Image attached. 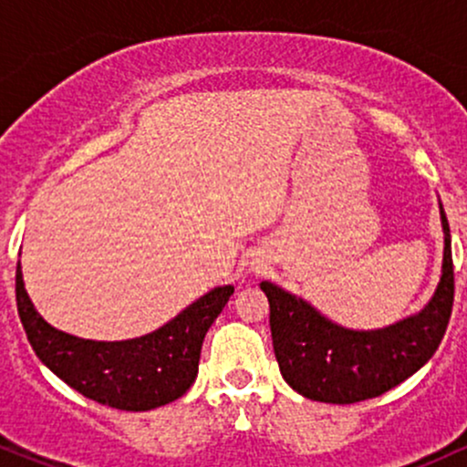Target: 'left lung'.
Returning a JSON list of instances; mask_svg holds the SVG:
<instances>
[{
  "label": "left lung",
  "instance_id": "obj_1",
  "mask_svg": "<svg viewBox=\"0 0 467 467\" xmlns=\"http://www.w3.org/2000/svg\"><path fill=\"white\" fill-rule=\"evenodd\" d=\"M439 211L443 265L435 294L420 314L384 329H347L275 283H261L278 368L296 393L325 404H356L395 389L435 356L454 301L450 226L441 203Z\"/></svg>",
  "mask_w": 467,
  "mask_h": 467
}]
</instances>
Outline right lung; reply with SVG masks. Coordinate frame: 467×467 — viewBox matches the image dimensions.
Masks as SVG:
<instances>
[{"label":"right lung","mask_w":467,"mask_h":467,"mask_svg":"<svg viewBox=\"0 0 467 467\" xmlns=\"http://www.w3.org/2000/svg\"><path fill=\"white\" fill-rule=\"evenodd\" d=\"M17 312L36 358L85 398L118 410H151L175 401L197 378L202 342L226 307L233 285L211 289L153 334L96 342L47 325L24 287L17 264Z\"/></svg>","instance_id":"right-lung-1"}]
</instances>
